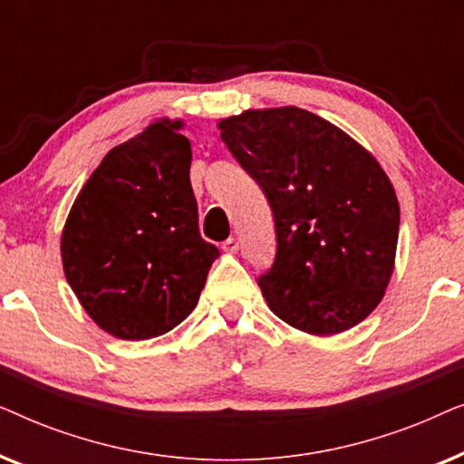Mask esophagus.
<instances>
[{"label": "esophagus", "mask_w": 464, "mask_h": 464, "mask_svg": "<svg viewBox=\"0 0 464 464\" xmlns=\"http://www.w3.org/2000/svg\"><path fill=\"white\" fill-rule=\"evenodd\" d=\"M221 249H224L226 253H237L238 251V240L237 238H227L221 243Z\"/></svg>", "instance_id": "esophagus-1"}]
</instances>
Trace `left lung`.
I'll return each instance as SVG.
<instances>
[{
    "mask_svg": "<svg viewBox=\"0 0 464 464\" xmlns=\"http://www.w3.org/2000/svg\"><path fill=\"white\" fill-rule=\"evenodd\" d=\"M221 139L264 189L276 257L257 278L272 313L313 335L346 332L389 287L399 202L376 158L300 107L219 120Z\"/></svg>",
    "mask_w": 464,
    "mask_h": 464,
    "instance_id": "8db88e82",
    "label": "left lung"
}]
</instances>
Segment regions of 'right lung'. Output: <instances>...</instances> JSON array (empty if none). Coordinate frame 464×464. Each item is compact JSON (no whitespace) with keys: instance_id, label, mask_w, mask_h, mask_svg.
Listing matches in <instances>:
<instances>
[{"instance_id":"obj_1","label":"right lung","mask_w":464,"mask_h":464,"mask_svg":"<svg viewBox=\"0 0 464 464\" xmlns=\"http://www.w3.org/2000/svg\"><path fill=\"white\" fill-rule=\"evenodd\" d=\"M181 129V120H156L107 151L63 227L69 287L113 338L150 340L179 325L219 257L198 232Z\"/></svg>"}]
</instances>
